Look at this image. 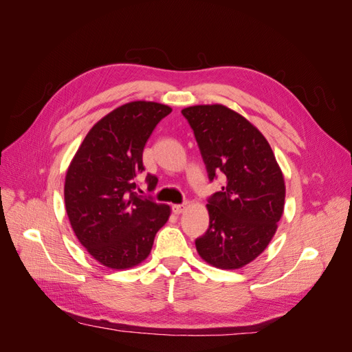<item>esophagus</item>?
Returning <instances> with one entry per match:
<instances>
[{
    "mask_svg": "<svg viewBox=\"0 0 352 352\" xmlns=\"http://www.w3.org/2000/svg\"><path fill=\"white\" fill-rule=\"evenodd\" d=\"M185 208H186V204H175V206H172V210H173L175 214H180V212L185 211Z\"/></svg>",
    "mask_w": 352,
    "mask_h": 352,
    "instance_id": "1",
    "label": "esophagus"
}]
</instances>
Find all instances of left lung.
Here are the masks:
<instances>
[{
  "mask_svg": "<svg viewBox=\"0 0 352 352\" xmlns=\"http://www.w3.org/2000/svg\"><path fill=\"white\" fill-rule=\"evenodd\" d=\"M194 131L210 182L225 186L208 197L210 226L195 239L202 260L219 269L251 263L272 241L285 206L283 175L269 142L245 117L225 105L182 110Z\"/></svg>",
  "mask_w": 352,
  "mask_h": 352,
  "instance_id": "obj_1",
  "label": "left lung"
}]
</instances>
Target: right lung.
<instances>
[{"instance_id":"1","label":"right lung","mask_w":352,"mask_h":352,"mask_svg":"<svg viewBox=\"0 0 352 352\" xmlns=\"http://www.w3.org/2000/svg\"><path fill=\"white\" fill-rule=\"evenodd\" d=\"M172 109L133 101L113 110L85 136L69 166L66 211L74 235L92 257L110 269H129L151 252L170 207L135 192L144 146ZM151 190L157 177L146 175Z\"/></svg>"}]
</instances>
